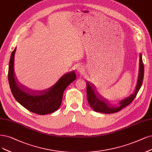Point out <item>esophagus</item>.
Here are the masks:
<instances>
[{
  "label": "esophagus",
  "instance_id": "esophagus-1",
  "mask_svg": "<svg viewBox=\"0 0 152 152\" xmlns=\"http://www.w3.org/2000/svg\"><path fill=\"white\" fill-rule=\"evenodd\" d=\"M83 67H81V66H80V67H77V71L79 72H81V73H82L83 72Z\"/></svg>",
  "mask_w": 152,
  "mask_h": 152
}]
</instances>
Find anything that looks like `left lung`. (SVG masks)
Wrapping results in <instances>:
<instances>
[{"label":"left lung","mask_w":152,"mask_h":152,"mask_svg":"<svg viewBox=\"0 0 152 152\" xmlns=\"http://www.w3.org/2000/svg\"><path fill=\"white\" fill-rule=\"evenodd\" d=\"M144 76V66L142 61V56L140 54V64H139V73H138V81L137 84V86L135 88L134 92L131 94L130 96L121 101L120 102L119 106H113L109 104L106 100L100 97L96 91L94 90V88L89 83L88 81L86 83V93H87V99L88 103L90 105L91 108L95 111L100 112L103 113H116V112L120 111L122 108L126 107V106L130 104L133 99L135 98L137 94L140 90V88L142 86L143 80Z\"/></svg>","instance_id":"1"}]
</instances>
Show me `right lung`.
Here are the masks:
<instances>
[{
  "instance_id": "1",
  "label": "right lung",
  "mask_w": 152,
  "mask_h": 152,
  "mask_svg": "<svg viewBox=\"0 0 152 152\" xmlns=\"http://www.w3.org/2000/svg\"><path fill=\"white\" fill-rule=\"evenodd\" d=\"M15 50L16 48L11 54L8 72L9 86L14 98L27 110L40 115L52 113L58 110L65 89L76 80L75 71L66 73L53 86L45 90H32L15 80L14 72Z\"/></svg>"
}]
</instances>
